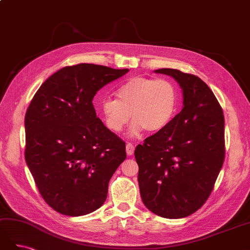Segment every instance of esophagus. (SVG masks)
<instances>
[{"instance_id":"34e87169","label":"esophagus","mask_w":250,"mask_h":250,"mask_svg":"<svg viewBox=\"0 0 250 250\" xmlns=\"http://www.w3.org/2000/svg\"><path fill=\"white\" fill-rule=\"evenodd\" d=\"M126 152L128 155H132L134 153V145L131 143L126 144Z\"/></svg>"}]
</instances>
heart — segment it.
Returning <instances> with one entry per match:
<instances>
[{
	"label": "heart",
	"mask_w": 250,
	"mask_h": 250,
	"mask_svg": "<svg viewBox=\"0 0 250 250\" xmlns=\"http://www.w3.org/2000/svg\"><path fill=\"white\" fill-rule=\"evenodd\" d=\"M178 92L167 79L134 77L117 90V100L106 99L101 103L105 124L113 132H120L134 120L130 134L143 129L158 132L167 127L175 116Z\"/></svg>",
	"instance_id": "1"
}]
</instances>
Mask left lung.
<instances>
[{"mask_svg":"<svg viewBox=\"0 0 250 250\" xmlns=\"http://www.w3.org/2000/svg\"><path fill=\"white\" fill-rule=\"evenodd\" d=\"M154 72L179 83L184 107L165 129L135 148L140 193L152 213L178 219L199 209L213 191L224 162V116L199 77L174 69Z\"/></svg>","mask_w":250,"mask_h":250,"instance_id":"left-lung-1","label":"left lung"}]
</instances>
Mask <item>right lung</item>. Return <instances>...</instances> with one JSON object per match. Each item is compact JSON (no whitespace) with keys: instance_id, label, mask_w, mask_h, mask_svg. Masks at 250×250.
<instances>
[{"instance_id":"add662e5","label":"right lung","mask_w":250,"mask_h":250,"mask_svg":"<svg viewBox=\"0 0 250 250\" xmlns=\"http://www.w3.org/2000/svg\"><path fill=\"white\" fill-rule=\"evenodd\" d=\"M93 63L64 66L44 81L25 117V160L43 200L77 217L99 208L126 145L97 117L93 99L128 73Z\"/></svg>"}]
</instances>
